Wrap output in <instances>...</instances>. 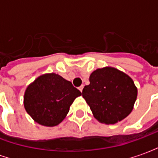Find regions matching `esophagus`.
Segmentation results:
<instances>
[{"label": "esophagus", "mask_w": 158, "mask_h": 158, "mask_svg": "<svg viewBox=\"0 0 158 158\" xmlns=\"http://www.w3.org/2000/svg\"><path fill=\"white\" fill-rule=\"evenodd\" d=\"M83 88H84V85H81V86H79V89L82 92V90H83Z\"/></svg>", "instance_id": "1"}]
</instances>
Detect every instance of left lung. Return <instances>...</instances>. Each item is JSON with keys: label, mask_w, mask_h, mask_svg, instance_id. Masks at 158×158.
<instances>
[{"label": "left lung", "mask_w": 158, "mask_h": 158, "mask_svg": "<svg viewBox=\"0 0 158 158\" xmlns=\"http://www.w3.org/2000/svg\"><path fill=\"white\" fill-rule=\"evenodd\" d=\"M82 96L99 122L114 124L132 112L137 98L133 79L118 69L106 67L95 70Z\"/></svg>", "instance_id": "obj_1"}]
</instances>
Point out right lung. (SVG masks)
<instances>
[{
    "label": "right lung",
    "instance_id": "obj_1",
    "mask_svg": "<svg viewBox=\"0 0 158 158\" xmlns=\"http://www.w3.org/2000/svg\"><path fill=\"white\" fill-rule=\"evenodd\" d=\"M81 94L62 76L54 73H45L27 87L23 105L36 123L53 127L65 118L73 101Z\"/></svg>",
    "mask_w": 158,
    "mask_h": 158
}]
</instances>
